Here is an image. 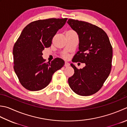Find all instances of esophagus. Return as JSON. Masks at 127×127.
<instances>
[{"label": "esophagus", "mask_w": 127, "mask_h": 127, "mask_svg": "<svg viewBox=\"0 0 127 127\" xmlns=\"http://www.w3.org/2000/svg\"><path fill=\"white\" fill-rule=\"evenodd\" d=\"M69 65H70V64H69V63H68V62H65V64H64V66H65V67H68Z\"/></svg>", "instance_id": "34e87169"}]
</instances>
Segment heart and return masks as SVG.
Here are the masks:
<instances>
[{
  "mask_svg": "<svg viewBox=\"0 0 127 127\" xmlns=\"http://www.w3.org/2000/svg\"><path fill=\"white\" fill-rule=\"evenodd\" d=\"M64 57H65V58H66V57H67L66 55H65H65H64Z\"/></svg>",
  "mask_w": 127,
  "mask_h": 127,
  "instance_id": "obj_1",
  "label": "heart"
}]
</instances>
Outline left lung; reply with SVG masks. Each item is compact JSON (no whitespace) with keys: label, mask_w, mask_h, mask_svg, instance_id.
<instances>
[{"label":"left lung","mask_w":127,"mask_h":127,"mask_svg":"<svg viewBox=\"0 0 127 127\" xmlns=\"http://www.w3.org/2000/svg\"><path fill=\"white\" fill-rule=\"evenodd\" d=\"M71 28L76 32L79 39V51L73 62L85 63L83 69H74V75L68 79L69 86L80 96H90L97 93L110 74L112 47L107 34L102 29L85 21L69 19Z\"/></svg>","instance_id":"obj_1"}]
</instances>
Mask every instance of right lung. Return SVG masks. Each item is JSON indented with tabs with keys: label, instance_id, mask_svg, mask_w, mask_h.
I'll return each instance as SVG.
<instances>
[{
	"label": "right lung",
	"instance_id": "1",
	"mask_svg": "<svg viewBox=\"0 0 127 127\" xmlns=\"http://www.w3.org/2000/svg\"><path fill=\"white\" fill-rule=\"evenodd\" d=\"M67 19L51 18L32 22L24 29L15 43L14 69L27 90L38 91L45 88L53 74L64 66V61L59 58L46 63L42 51L51 46L53 37Z\"/></svg>",
	"mask_w": 127,
	"mask_h": 127
}]
</instances>
